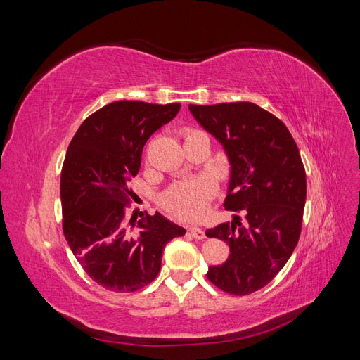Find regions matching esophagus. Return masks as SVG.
<instances>
[{
  "label": "esophagus",
  "instance_id": "1",
  "mask_svg": "<svg viewBox=\"0 0 360 360\" xmlns=\"http://www.w3.org/2000/svg\"><path fill=\"white\" fill-rule=\"evenodd\" d=\"M189 233L193 236V238H197V240H202V238H205V233L198 226H191Z\"/></svg>",
  "mask_w": 360,
  "mask_h": 360
}]
</instances>
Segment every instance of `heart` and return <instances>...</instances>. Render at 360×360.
<instances>
[{"label":"heart","mask_w":360,"mask_h":360,"mask_svg":"<svg viewBox=\"0 0 360 360\" xmlns=\"http://www.w3.org/2000/svg\"><path fill=\"white\" fill-rule=\"evenodd\" d=\"M201 134L197 129H186L183 132L184 139ZM214 193V184L209 179H195L180 181L171 186L162 195L160 204L179 219H198L205 212V207Z\"/></svg>","instance_id":"1"}]
</instances>
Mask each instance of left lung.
I'll list each match as a JSON object with an SVG mask.
<instances>
[{
    "label": "left lung",
    "instance_id": "left-lung-1",
    "mask_svg": "<svg viewBox=\"0 0 360 360\" xmlns=\"http://www.w3.org/2000/svg\"><path fill=\"white\" fill-rule=\"evenodd\" d=\"M195 120L224 146L231 163L225 209L234 221L205 231L230 246L207 279L219 290L246 296L267 285L285 266L300 231L307 174L296 141L278 117L255 103L189 105Z\"/></svg>",
    "mask_w": 360,
    "mask_h": 360
}]
</instances>
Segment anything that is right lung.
I'll return each instance as SVG.
<instances>
[{
    "label": "right lung",
    "mask_w": 360,
    "mask_h": 360,
    "mask_svg": "<svg viewBox=\"0 0 360 360\" xmlns=\"http://www.w3.org/2000/svg\"><path fill=\"white\" fill-rule=\"evenodd\" d=\"M180 111V103L118 101L84 120L63 163V233L96 284L132 292L148 285L165 245L186 230L160 213L129 217V181L141 167L147 139Z\"/></svg>",
    "instance_id": "right-lung-1"
}]
</instances>
